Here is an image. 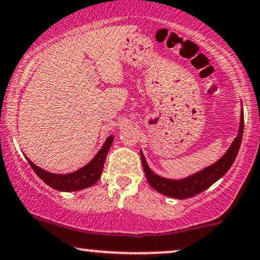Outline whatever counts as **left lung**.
Returning <instances> with one entry per match:
<instances>
[{
  "instance_id": "8db88e82",
  "label": "left lung",
  "mask_w": 260,
  "mask_h": 260,
  "mask_svg": "<svg viewBox=\"0 0 260 260\" xmlns=\"http://www.w3.org/2000/svg\"><path fill=\"white\" fill-rule=\"evenodd\" d=\"M242 134H244V112L241 110L240 117V126H239L238 136L229 147V149L225 151V154L220 160L212 164L201 172L190 175V177L184 178L179 180H172L167 178H162L160 175L155 174L153 171L148 166L144 155L141 151V160H142L144 174H146L148 183L154 190H156L165 196L178 198V200H185L192 196L201 193L208 187H210L215 181H217L221 177L227 173L229 168L233 165L235 157L240 149V144L242 141Z\"/></svg>"
}]
</instances>
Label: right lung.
Returning a JSON list of instances; mask_svg holds the SVG:
<instances>
[{
  "label": "right lung",
  "mask_w": 260,
  "mask_h": 260,
  "mask_svg": "<svg viewBox=\"0 0 260 260\" xmlns=\"http://www.w3.org/2000/svg\"><path fill=\"white\" fill-rule=\"evenodd\" d=\"M113 142V135L107 137V140L101 147V149L98 151L95 156L93 157L89 164L83 166L80 170L68 174H55L51 172H48L45 170L36 166L28 157H26L28 161L29 166L32 170L36 172V174L42 179L44 183L48 184L50 187L55 188L57 191H64V192H73V191H80L83 188H87L92 186L99 180L101 173H103L104 164H105L106 155L109 153L110 147L112 146Z\"/></svg>",
  "instance_id": "1"
}]
</instances>
